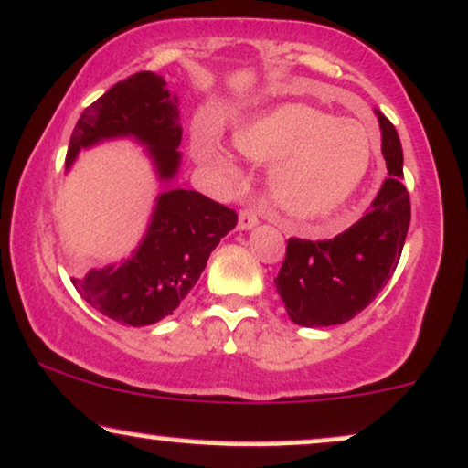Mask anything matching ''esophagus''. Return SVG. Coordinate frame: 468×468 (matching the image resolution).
Listing matches in <instances>:
<instances>
[{
  "label": "esophagus",
  "mask_w": 468,
  "mask_h": 468,
  "mask_svg": "<svg viewBox=\"0 0 468 468\" xmlns=\"http://www.w3.org/2000/svg\"><path fill=\"white\" fill-rule=\"evenodd\" d=\"M259 224V219H257V213L255 211H250V209H241L239 211V230H250V229H255Z\"/></svg>",
  "instance_id": "esophagus-1"
}]
</instances>
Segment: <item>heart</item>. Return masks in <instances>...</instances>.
I'll return each instance as SVG.
<instances>
[{"mask_svg":"<svg viewBox=\"0 0 468 468\" xmlns=\"http://www.w3.org/2000/svg\"><path fill=\"white\" fill-rule=\"evenodd\" d=\"M235 145L252 161L274 163L270 196L285 216L296 219L340 209L373 161V137L362 123L301 104L279 106L249 122L235 133ZM200 156L233 170L213 145H202Z\"/></svg>","mask_w":468,"mask_h":468,"instance_id":"b5f03b06","label":"heart"}]
</instances>
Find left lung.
I'll return each instance as SVG.
<instances>
[{
    "mask_svg": "<svg viewBox=\"0 0 468 468\" xmlns=\"http://www.w3.org/2000/svg\"><path fill=\"white\" fill-rule=\"evenodd\" d=\"M388 178L370 205L345 233L331 239L292 238L274 279L292 323L342 324L357 316L384 290L401 257L410 229V194L403 187V148L397 128L375 111Z\"/></svg>",
    "mask_w": 468,
    "mask_h": 468,
    "instance_id": "1",
    "label": "left lung"
}]
</instances>
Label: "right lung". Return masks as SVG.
Listing matches in <instances>:
<instances>
[{
	"instance_id": "obj_1",
	"label": "right lung",
	"mask_w": 468,
	"mask_h": 468,
	"mask_svg": "<svg viewBox=\"0 0 468 468\" xmlns=\"http://www.w3.org/2000/svg\"><path fill=\"white\" fill-rule=\"evenodd\" d=\"M111 139L144 145L163 194L156 196L148 229L131 257L91 268L71 283L89 305L115 323L154 324L189 294L213 249L238 224V213L198 191L170 187L180 170L183 128L178 98L156 73L128 76L84 109L71 133L65 167L69 170L80 150Z\"/></svg>"
}]
</instances>
